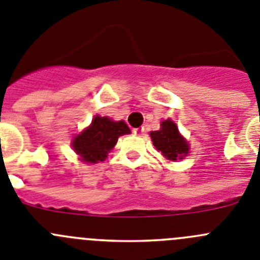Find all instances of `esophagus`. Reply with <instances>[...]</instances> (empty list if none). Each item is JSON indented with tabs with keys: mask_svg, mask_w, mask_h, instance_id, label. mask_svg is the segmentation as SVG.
<instances>
[{
	"mask_svg": "<svg viewBox=\"0 0 260 260\" xmlns=\"http://www.w3.org/2000/svg\"><path fill=\"white\" fill-rule=\"evenodd\" d=\"M133 133H134L135 135H143V134H144V128L137 127V128H134V130H133Z\"/></svg>",
	"mask_w": 260,
	"mask_h": 260,
	"instance_id": "esophagus-1",
	"label": "esophagus"
}]
</instances>
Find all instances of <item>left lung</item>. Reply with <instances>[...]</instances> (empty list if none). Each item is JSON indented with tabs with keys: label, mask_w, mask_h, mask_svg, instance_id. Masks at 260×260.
<instances>
[{
	"label": "left lung",
	"mask_w": 260,
	"mask_h": 260,
	"mask_svg": "<svg viewBox=\"0 0 260 260\" xmlns=\"http://www.w3.org/2000/svg\"><path fill=\"white\" fill-rule=\"evenodd\" d=\"M151 139L157 151L162 153L169 161L183 159L189 152V144L180 135L177 125L170 118L161 122V128L157 132H151Z\"/></svg>",
	"instance_id": "obj_1"
}]
</instances>
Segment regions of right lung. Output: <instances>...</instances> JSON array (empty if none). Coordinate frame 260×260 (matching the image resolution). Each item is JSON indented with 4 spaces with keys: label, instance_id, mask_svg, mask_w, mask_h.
<instances>
[{
    "label": "right lung",
    "instance_id": "1",
    "mask_svg": "<svg viewBox=\"0 0 260 260\" xmlns=\"http://www.w3.org/2000/svg\"><path fill=\"white\" fill-rule=\"evenodd\" d=\"M130 133L125 121H113L107 116H95L91 125L73 138V151L80 156L82 162L98 164L107 158L108 152L113 149L121 135Z\"/></svg>",
    "mask_w": 260,
    "mask_h": 260
}]
</instances>
